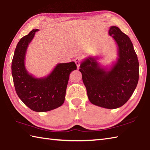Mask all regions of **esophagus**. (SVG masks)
I'll list each match as a JSON object with an SVG mask.
<instances>
[{"mask_svg":"<svg viewBox=\"0 0 150 150\" xmlns=\"http://www.w3.org/2000/svg\"><path fill=\"white\" fill-rule=\"evenodd\" d=\"M74 61H75V64H76V65H77V68H79V66H80L81 61V59L79 58V57H77V58L75 59Z\"/></svg>","mask_w":150,"mask_h":150,"instance_id":"obj_1","label":"esophagus"}]
</instances>
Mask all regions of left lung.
<instances>
[{"label":"left lung","mask_w":150,"mask_h":150,"mask_svg":"<svg viewBox=\"0 0 150 150\" xmlns=\"http://www.w3.org/2000/svg\"><path fill=\"white\" fill-rule=\"evenodd\" d=\"M109 34L119 47V59L110 71L100 68L93 58L82 62L79 71L86 88L89 100L96 106L115 109L129 100L138 84L139 64L129 37L117 26Z\"/></svg>","instance_id":"obj_1"}]
</instances>
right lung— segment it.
Returning <instances> with one entry per match:
<instances>
[{"label": "right lung", "mask_w": 150, "mask_h": 150, "mask_svg": "<svg viewBox=\"0 0 150 150\" xmlns=\"http://www.w3.org/2000/svg\"><path fill=\"white\" fill-rule=\"evenodd\" d=\"M33 30L19 40L11 64V73L15 91L21 100L37 112L52 110L64 102L69 74L77 69L74 62L59 64L50 75L36 79L28 74L24 66V59L28 44L36 31Z\"/></svg>", "instance_id": "obj_1"}]
</instances>
